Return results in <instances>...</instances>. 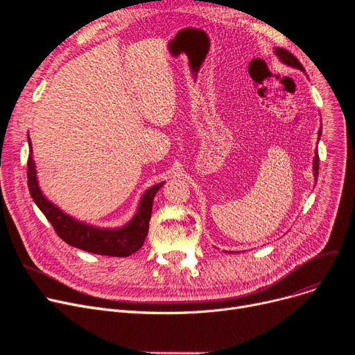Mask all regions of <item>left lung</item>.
<instances>
[{"mask_svg":"<svg viewBox=\"0 0 355 355\" xmlns=\"http://www.w3.org/2000/svg\"><path fill=\"white\" fill-rule=\"evenodd\" d=\"M275 53H276L277 58L281 59L285 64L292 66V67H296V69H300V70L305 71V69H304V66L301 64V62L297 60L289 50L277 47V49L275 50ZM320 137H321V130H320ZM318 139H320V138H318ZM318 170H320V155H318V153H315V158H313V175H315V180L318 178Z\"/></svg>","mask_w":355,"mask_h":355,"instance_id":"obj_1","label":"left lung"}]
</instances>
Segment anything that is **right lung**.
I'll return each mask as SVG.
<instances>
[{"label": "right lung", "mask_w": 355, "mask_h": 355, "mask_svg": "<svg viewBox=\"0 0 355 355\" xmlns=\"http://www.w3.org/2000/svg\"><path fill=\"white\" fill-rule=\"evenodd\" d=\"M28 145L30 154L27 161V182L30 194L34 202L37 204V207L43 211V214L53 226L54 232L58 233V236L62 240H64L67 245L73 248H78L90 253L115 257H128L142 248L149 229L154 197L165 182L153 185L151 189L146 190V193L141 198L135 217L130 220L125 227L116 230H106L87 226L85 223H80L64 214L42 194L39 184H37L35 165L33 161V148L30 138Z\"/></svg>", "instance_id": "add662e5"}]
</instances>
